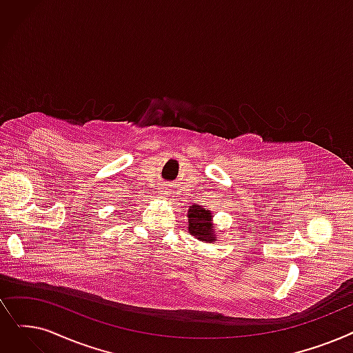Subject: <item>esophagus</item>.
Listing matches in <instances>:
<instances>
[{"label": "esophagus", "instance_id": "esophagus-1", "mask_svg": "<svg viewBox=\"0 0 353 353\" xmlns=\"http://www.w3.org/2000/svg\"><path fill=\"white\" fill-rule=\"evenodd\" d=\"M164 189H165V188H164ZM161 194H165V193H161Z\"/></svg>", "mask_w": 353, "mask_h": 353}]
</instances>
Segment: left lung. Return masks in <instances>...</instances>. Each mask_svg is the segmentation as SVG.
<instances>
[{
  "mask_svg": "<svg viewBox=\"0 0 353 353\" xmlns=\"http://www.w3.org/2000/svg\"><path fill=\"white\" fill-rule=\"evenodd\" d=\"M188 228L190 235L196 236L199 241L213 242L216 236V231L213 229L210 210L193 205L188 210Z\"/></svg>",
  "mask_w": 353,
  "mask_h": 353,
  "instance_id": "obj_1",
  "label": "left lung"
}]
</instances>
